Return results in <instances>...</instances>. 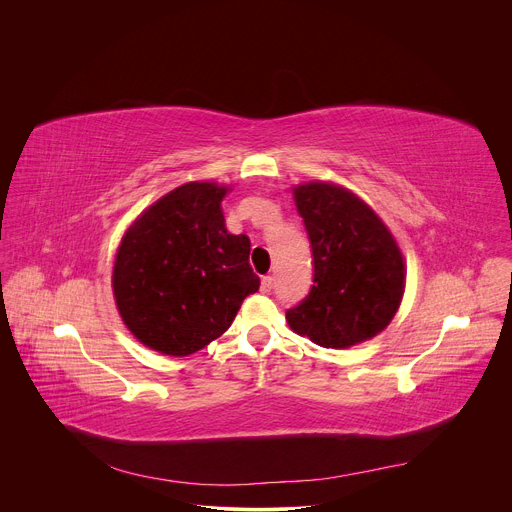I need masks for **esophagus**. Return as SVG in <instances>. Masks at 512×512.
Listing matches in <instances>:
<instances>
[{
	"label": "esophagus",
	"mask_w": 512,
	"mask_h": 512,
	"mask_svg": "<svg viewBox=\"0 0 512 512\" xmlns=\"http://www.w3.org/2000/svg\"><path fill=\"white\" fill-rule=\"evenodd\" d=\"M273 289V277L271 275H265L261 279V291H265V294H269V291Z\"/></svg>",
	"instance_id": "34e87169"
}]
</instances>
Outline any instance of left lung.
Segmentation results:
<instances>
[{
    "label": "left lung",
    "mask_w": 512,
    "mask_h": 512,
    "mask_svg": "<svg viewBox=\"0 0 512 512\" xmlns=\"http://www.w3.org/2000/svg\"><path fill=\"white\" fill-rule=\"evenodd\" d=\"M294 200L310 237L314 285L285 312L289 328L324 348H348L383 332L399 310L405 263L397 241L350 190L308 182Z\"/></svg>",
    "instance_id": "1"
}]
</instances>
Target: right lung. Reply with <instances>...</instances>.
<instances>
[{"label":"right lung","mask_w":512,"mask_h":512,"mask_svg":"<svg viewBox=\"0 0 512 512\" xmlns=\"http://www.w3.org/2000/svg\"><path fill=\"white\" fill-rule=\"evenodd\" d=\"M227 186L188 182L154 202L127 229L113 267V294L129 332L162 354L186 356L233 324L259 289L251 241L231 235Z\"/></svg>","instance_id":"right-lung-1"}]
</instances>
